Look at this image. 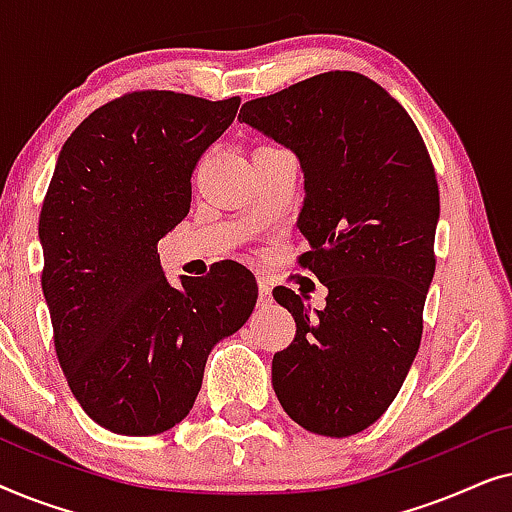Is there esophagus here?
Wrapping results in <instances>:
<instances>
[{"label": "esophagus", "instance_id": "34e87169", "mask_svg": "<svg viewBox=\"0 0 512 512\" xmlns=\"http://www.w3.org/2000/svg\"><path fill=\"white\" fill-rule=\"evenodd\" d=\"M272 303V289L268 284V279H258V305H270Z\"/></svg>", "mask_w": 512, "mask_h": 512}]
</instances>
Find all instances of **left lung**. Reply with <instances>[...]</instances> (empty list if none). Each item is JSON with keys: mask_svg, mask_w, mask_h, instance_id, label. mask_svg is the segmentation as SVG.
I'll return each instance as SVG.
<instances>
[{"mask_svg": "<svg viewBox=\"0 0 512 512\" xmlns=\"http://www.w3.org/2000/svg\"><path fill=\"white\" fill-rule=\"evenodd\" d=\"M240 118L298 156L310 242L298 263L328 289L314 314L296 291H272L296 321L272 387L303 429L354 436L387 412L422 342L440 214L431 156L408 111L356 72L256 97Z\"/></svg>", "mask_w": 512, "mask_h": 512, "instance_id": "8db88e82", "label": "left lung"}]
</instances>
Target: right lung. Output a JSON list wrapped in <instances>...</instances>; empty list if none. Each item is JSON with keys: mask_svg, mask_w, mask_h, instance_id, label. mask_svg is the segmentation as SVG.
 Here are the masks:
<instances>
[{"mask_svg": "<svg viewBox=\"0 0 512 512\" xmlns=\"http://www.w3.org/2000/svg\"><path fill=\"white\" fill-rule=\"evenodd\" d=\"M240 97L135 90L102 104L62 146L39 214L55 354L86 415L156 436L191 412L207 356L242 328L258 289L221 261L163 275L158 240L191 209V174L235 121Z\"/></svg>", "mask_w": 512, "mask_h": 512, "instance_id": "obj_1", "label": "right lung"}]
</instances>
